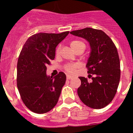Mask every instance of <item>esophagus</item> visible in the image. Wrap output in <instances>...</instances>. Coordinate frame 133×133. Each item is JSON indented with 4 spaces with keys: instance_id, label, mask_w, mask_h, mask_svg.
Instances as JSON below:
<instances>
[{
    "instance_id": "1",
    "label": "esophagus",
    "mask_w": 133,
    "mask_h": 133,
    "mask_svg": "<svg viewBox=\"0 0 133 133\" xmlns=\"http://www.w3.org/2000/svg\"><path fill=\"white\" fill-rule=\"evenodd\" d=\"M73 77H72L71 76H70V75H67V79H68V80H70Z\"/></svg>"
}]
</instances>
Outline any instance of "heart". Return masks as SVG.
<instances>
[{"instance_id": "heart-1", "label": "heart", "mask_w": 133, "mask_h": 133, "mask_svg": "<svg viewBox=\"0 0 133 133\" xmlns=\"http://www.w3.org/2000/svg\"><path fill=\"white\" fill-rule=\"evenodd\" d=\"M81 45H85V44L82 42L80 41H72L70 44V45L73 50H74L76 48H78V47H79ZM59 51H60V48H58V49L57 50V53H59ZM77 67L78 65L76 64H68V65H66L65 66V70L69 74H73L75 72V70L77 68Z\"/></svg>"}]
</instances>
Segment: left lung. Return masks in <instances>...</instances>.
<instances>
[{"label":"left lung","instance_id":"1","mask_svg":"<svg viewBox=\"0 0 133 133\" xmlns=\"http://www.w3.org/2000/svg\"><path fill=\"white\" fill-rule=\"evenodd\" d=\"M70 33L85 38L89 43L91 53L86 67L88 73L95 75L91 82L85 77H79L81 85L78 88V95L89 108H104L114 98L120 82V64L116 47L100 29L86 28Z\"/></svg>","mask_w":133,"mask_h":133}]
</instances>
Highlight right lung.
Returning a JSON list of instances; mask_svg holds the SVG:
<instances>
[{
  "mask_svg": "<svg viewBox=\"0 0 133 133\" xmlns=\"http://www.w3.org/2000/svg\"><path fill=\"white\" fill-rule=\"evenodd\" d=\"M39 33L31 36L24 45L17 62V88L24 104L33 112L51 111L58 102L66 76L60 72L47 76L46 65L55 57L56 47L69 34Z\"/></svg>",
  "mask_w": 133,
  "mask_h": 133,
  "instance_id": "right-lung-1",
  "label": "right lung"
}]
</instances>
